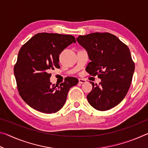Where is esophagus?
<instances>
[{
  "mask_svg": "<svg viewBox=\"0 0 148 148\" xmlns=\"http://www.w3.org/2000/svg\"><path fill=\"white\" fill-rule=\"evenodd\" d=\"M86 81L84 79H79V84H84V83H86Z\"/></svg>",
  "mask_w": 148,
  "mask_h": 148,
  "instance_id": "esophagus-1",
  "label": "esophagus"
}]
</instances>
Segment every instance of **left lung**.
<instances>
[{"label":"left lung","instance_id":"obj_1","mask_svg":"<svg viewBox=\"0 0 148 148\" xmlns=\"http://www.w3.org/2000/svg\"><path fill=\"white\" fill-rule=\"evenodd\" d=\"M77 41L86 49L91 62L86 71L101 79L91 82L89 103L97 110L106 111L117 106L128 92L134 71V62L126 44L109 32H93L78 36Z\"/></svg>","mask_w":148,"mask_h":148}]
</instances>
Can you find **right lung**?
<instances>
[{
	"label": "right lung",
	"mask_w": 148,
	"mask_h": 148,
	"mask_svg": "<svg viewBox=\"0 0 148 148\" xmlns=\"http://www.w3.org/2000/svg\"><path fill=\"white\" fill-rule=\"evenodd\" d=\"M76 42L72 35L42 32L35 34L20 49L14 72L19 94L32 108L45 114L64 106L71 87L78 80L69 77L59 85L50 82V71L59 68V54Z\"/></svg>",
	"instance_id": "1"
}]
</instances>
